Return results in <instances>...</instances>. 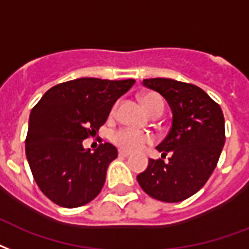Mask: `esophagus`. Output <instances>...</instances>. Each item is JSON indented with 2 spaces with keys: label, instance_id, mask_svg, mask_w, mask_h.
<instances>
[{
  "label": "esophagus",
  "instance_id": "34e87169",
  "mask_svg": "<svg viewBox=\"0 0 249 249\" xmlns=\"http://www.w3.org/2000/svg\"><path fill=\"white\" fill-rule=\"evenodd\" d=\"M119 157H120V158H126V157H129V153L128 151H123V150H120V151H119Z\"/></svg>",
  "mask_w": 249,
  "mask_h": 249
}]
</instances>
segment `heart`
Masks as SVG:
<instances>
[{
  "mask_svg": "<svg viewBox=\"0 0 249 249\" xmlns=\"http://www.w3.org/2000/svg\"><path fill=\"white\" fill-rule=\"evenodd\" d=\"M141 102L150 115L163 111L162 98L155 92L143 94L141 96ZM115 111H116V106L112 109V115L115 113ZM111 140L119 149L123 150V151H128V153L138 151V150L143 149L146 145L153 142V137L150 134L132 128L117 129L116 132H113V134H112Z\"/></svg>",
  "mask_w": 249,
  "mask_h": 249,
  "instance_id": "1",
  "label": "heart"
}]
</instances>
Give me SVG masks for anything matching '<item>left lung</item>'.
Returning a JSON list of instances; mask_svg holds the SVG:
<instances>
[{
  "label": "left lung",
  "mask_w": 249,
  "mask_h": 249,
  "mask_svg": "<svg viewBox=\"0 0 249 249\" xmlns=\"http://www.w3.org/2000/svg\"><path fill=\"white\" fill-rule=\"evenodd\" d=\"M142 83L168 102L172 126L157 147L169 160L150 159L137 181L155 200L181 202L198 192L217 167L226 140L223 112L192 83L170 78L143 79Z\"/></svg>",
  "instance_id": "obj_1"
}]
</instances>
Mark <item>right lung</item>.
Returning a JSON list of instances; mask_svg holds the SVG:
<instances>
[{
	"label": "right lung",
	"instance_id": "right-lung-1",
	"mask_svg": "<svg viewBox=\"0 0 249 249\" xmlns=\"http://www.w3.org/2000/svg\"><path fill=\"white\" fill-rule=\"evenodd\" d=\"M134 79L78 78L49 89L30 115L26 155L37 187L62 208H78L98 196L117 149L100 143L94 153L82 141L107 121L113 104Z\"/></svg>",
	"mask_w": 249,
	"mask_h": 249
}]
</instances>
